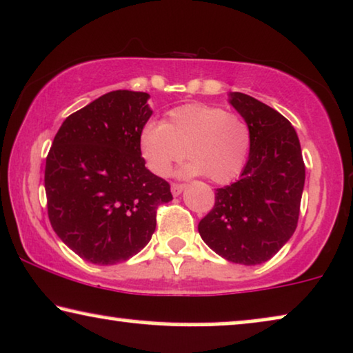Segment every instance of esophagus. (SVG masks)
<instances>
[{
    "instance_id": "esophagus-1",
    "label": "esophagus",
    "mask_w": 353,
    "mask_h": 353,
    "mask_svg": "<svg viewBox=\"0 0 353 353\" xmlns=\"http://www.w3.org/2000/svg\"><path fill=\"white\" fill-rule=\"evenodd\" d=\"M183 190H185V185H181V183H172V194L173 196H180Z\"/></svg>"
}]
</instances>
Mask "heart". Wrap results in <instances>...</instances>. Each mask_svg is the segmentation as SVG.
Masks as SVG:
<instances>
[{"mask_svg": "<svg viewBox=\"0 0 353 353\" xmlns=\"http://www.w3.org/2000/svg\"><path fill=\"white\" fill-rule=\"evenodd\" d=\"M250 148V133L243 117L209 104H186L168 112L165 123L151 120L139 133V151L149 170L170 175L173 163L191 159L183 176L209 175L215 183H230L243 170Z\"/></svg>", "mask_w": 353, "mask_h": 353, "instance_id": "b5f03b06", "label": "heart"}]
</instances>
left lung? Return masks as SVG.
<instances>
[{
	"instance_id": "obj_1",
	"label": "left lung",
	"mask_w": 353,
	"mask_h": 353,
	"mask_svg": "<svg viewBox=\"0 0 353 353\" xmlns=\"http://www.w3.org/2000/svg\"><path fill=\"white\" fill-rule=\"evenodd\" d=\"M248 123L250 151L241 178L219 188L199 221L201 238L233 263L267 262L297 228L305 163L297 133L278 110L244 93L228 94Z\"/></svg>"
}]
</instances>
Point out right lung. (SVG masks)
I'll list each match as a JSON object with an SVG mask.
<instances>
[{"instance_id": "right-lung-1", "label": "right lung", "mask_w": 353, "mask_h": 353, "mask_svg": "<svg viewBox=\"0 0 353 353\" xmlns=\"http://www.w3.org/2000/svg\"><path fill=\"white\" fill-rule=\"evenodd\" d=\"M149 94L110 91L70 114L46 157L48 216L62 243L86 262L114 265L138 254L156 230L170 185L144 167L139 133Z\"/></svg>"}]
</instances>
